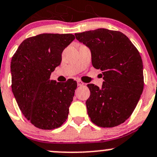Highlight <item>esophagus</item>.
Listing matches in <instances>:
<instances>
[{
    "mask_svg": "<svg viewBox=\"0 0 157 157\" xmlns=\"http://www.w3.org/2000/svg\"><path fill=\"white\" fill-rule=\"evenodd\" d=\"M77 85L80 86H83V85H84V83H83V82H81V81H77Z\"/></svg>",
    "mask_w": 157,
    "mask_h": 157,
    "instance_id": "esophagus-1",
    "label": "esophagus"
}]
</instances>
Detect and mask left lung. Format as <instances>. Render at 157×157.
Here are the masks:
<instances>
[{
  "label": "left lung",
  "mask_w": 157,
  "mask_h": 157,
  "mask_svg": "<svg viewBox=\"0 0 157 157\" xmlns=\"http://www.w3.org/2000/svg\"><path fill=\"white\" fill-rule=\"evenodd\" d=\"M75 36L90 48L92 64L103 74L102 88L87 85L89 117L99 127L122 124L133 113L144 90L143 61L138 50L119 31L98 29Z\"/></svg>",
  "instance_id": "left-lung-1"
}]
</instances>
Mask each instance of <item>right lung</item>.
<instances>
[{
    "instance_id": "obj_1",
    "label": "right lung",
    "mask_w": 157,
    "mask_h": 157,
    "mask_svg": "<svg viewBox=\"0 0 157 157\" xmlns=\"http://www.w3.org/2000/svg\"><path fill=\"white\" fill-rule=\"evenodd\" d=\"M75 39L73 34L43 33L27 38L13 55V93L22 113L35 127L52 130L64 124L77 83L51 80L61 54Z\"/></svg>"
}]
</instances>
